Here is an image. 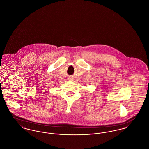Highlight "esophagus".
I'll list each match as a JSON object with an SVG mask.
<instances>
[{
  "label": "esophagus",
  "instance_id": "esophagus-1",
  "mask_svg": "<svg viewBox=\"0 0 149 149\" xmlns=\"http://www.w3.org/2000/svg\"><path fill=\"white\" fill-rule=\"evenodd\" d=\"M68 79H69V81H73V80H74L73 78H72V77H68Z\"/></svg>",
  "mask_w": 149,
  "mask_h": 149
}]
</instances>
